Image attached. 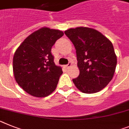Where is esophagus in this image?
Segmentation results:
<instances>
[{
    "label": "esophagus",
    "mask_w": 129,
    "mask_h": 129,
    "mask_svg": "<svg viewBox=\"0 0 129 129\" xmlns=\"http://www.w3.org/2000/svg\"><path fill=\"white\" fill-rule=\"evenodd\" d=\"M71 65H72V63H71V62H69V63L67 64V65H65V67H67V68H69V67H70Z\"/></svg>",
    "instance_id": "obj_1"
}]
</instances>
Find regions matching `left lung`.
<instances>
[{
    "label": "left lung",
    "mask_w": 129,
    "mask_h": 129,
    "mask_svg": "<svg viewBox=\"0 0 129 129\" xmlns=\"http://www.w3.org/2000/svg\"><path fill=\"white\" fill-rule=\"evenodd\" d=\"M76 49L80 74L72 80L84 93H97L112 80L117 64L114 46L98 30L77 27L64 31Z\"/></svg>",
    "instance_id": "8db88e82"
}]
</instances>
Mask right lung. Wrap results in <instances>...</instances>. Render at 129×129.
<instances>
[{
    "mask_svg": "<svg viewBox=\"0 0 129 129\" xmlns=\"http://www.w3.org/2000/svg\"><path fill=\"white\" fill-rule=\"evenodd\" d=\"M63 35L59 30L43 27L29 35L15 51V81L32 96H47L56 89L62 70L54 62L51 48Z\"/></svg>",
    "mask_w": 129,
    "mask_h": 129,
    "instance_id": "1",
    "label": "right lung"
}]
</instances>
